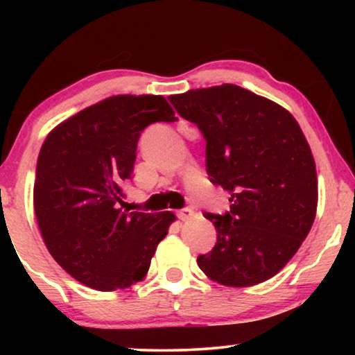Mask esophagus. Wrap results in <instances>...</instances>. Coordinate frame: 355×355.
<instances>
[{
  "label": "esophagus",
  "instance_id": "esophagus-1",
  "mask_svg": "<svg viewBox=\"0 0 355 355\" xmlns=\"http://www.w3.org/2000/svg\"><path fill=\"white\" fill-rule=\"evenodd\" d=\"M192 215H193L192 208H182V210L178 211V218H179V220H182V221L191 220Z\"/></svg>",
  "mask_w": 355,
  "mask_h": 355
}]
</instances>
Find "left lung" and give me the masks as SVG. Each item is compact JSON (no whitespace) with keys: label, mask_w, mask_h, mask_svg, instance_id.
<instances>
[{"label":"left lung","mask_w":355,"mask_h":355,"mask_svg":"<svg viewBox=\"0 0 355 355\" xmlns=\"http://www.w3.org/2000/svg\"><path fill=\"white\" fill-rule=\"evenodd\" d=\"M207 142L210 181L231 193L230 211L205 213L216 244L197 265L231 288L255 286L284 268L317 215L312 150L294 116L265 96L223 84L169 96Z\"/></svg>","instance_id":"obj_1"}]
</instances>
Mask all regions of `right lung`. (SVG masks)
<instances>
[{
	"label": "right lung",
	"mask_w": 355,
	"mask_h": 355,
	"mask_svg": "<svg viewBox=\"0 0 355 355\" xmlns=\"http://www.w3.org/2000/svg\"><path fill=\"white\" fill-rule=\"evenodd\" d=\"M162 95H114L62 121L37 159L33 208L43 242L62 270L96 291L142 281L171 211L123 210L140 132L173 123Z\"/></svg>",
	"instance_id": "right-lung-1"
}]
</instances>
